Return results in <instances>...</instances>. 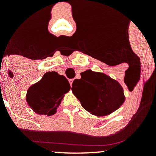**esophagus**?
<instances>
[{
    "mask_svg": "<svg viewBox=\"0 0 156 156\" xmlns=\"http://www.w3.org/2000/svg\"><path fill=\"white\" fill-rule=\"evenodd\" d=\"M73 79H69V84H70V86H71V87H72V83H73Z\"/></svg>",
    "mask_w": 156,
    "mask_h": 156,
    "instance_id": "34e87169",
    "label": "esophagus"
}]
</instances>
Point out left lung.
Returning a JSON list of instances; mask_svg holds the SVG:
<instances>
[{"label": "left lung", "instance_id": "obj_1", "mask_svg": "<svg viewBox=\"0 0 156 156\" xmlns=\"http://www.w3.org/2000/svg\"><path fill=\"white\" fill-rule=\"evenodd\" d=\"M80 76V79L74 80L71 89L83 108L93 115H108L124 103L123 89L117 80L91 69Z\"/></svg>", "mask_w": 156, "mask_h": 156}]
</instances>
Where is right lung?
Wrapping results in <instances>:
<instances>
[{"label": "right lung", "instance_id": "1", "mask_svg": "<svg viewBox=\"0 0 156 156\" xmlns=\"http://www.w3.org/2000/svg\"><path fill=\"white\" fill-rule=\"evenodd\" d=\"M69 89V81L64 76L54 71L48 72L28 89L27 103L37 114L51 116L56 112L64 94Z\"/></svg>", "mask_w": 156, "mask_h": 156}]
</instances>
